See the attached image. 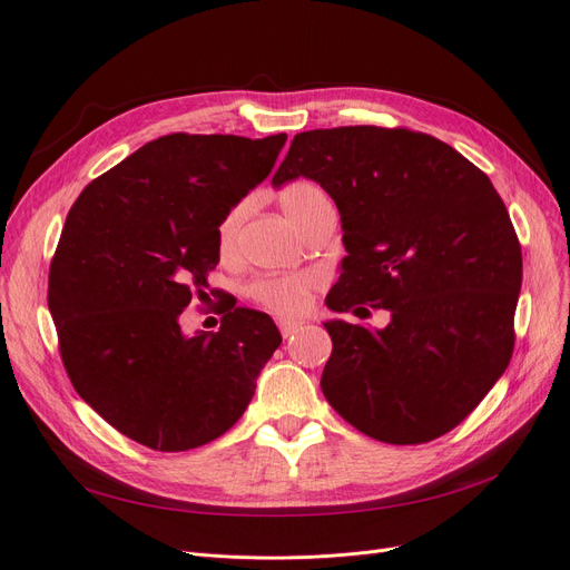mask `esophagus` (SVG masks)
Segmentation results:
<instances>
[{
	"mask_svg": "<svg viewBox=\"0 0 570 570\" xmlns=\"http://www.w3.org/2000/svg\"><path fill=\"white\" fill-rule=\"evenodd\" d=\"M278 327H281L283 337H289V335H295V333L299 331L302 321H295V318H278Z\"/></svg>",
	"mask_w": 570,
	"mask_h": 570,
	"instance_id": "34e87169",
	"label": "esophagus"
}]
</instances>
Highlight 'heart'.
<instances>
[{"mask_svg": "<svg viewBox=\"0 0 570 570\" xmlns=\"http://www.w3.org/2000/svg\"><path fill=\"white\" fill-rule=\"evenodd\" d=\"M325 204H331V199H327V195L316 183L297 180L281 189V206L285 216L295 223V226H299L304 218L312 216ZM245 216H247V202H239L220 218L216 237H218V249L223 254L233 252ZM312 289H314V275L285 273V275H262V278L252 281L247 285V295L249 299L271 308L275 314H295L299 308H304V304L308 302V295H312Z\"/></svg>", "mask_w": 570, "mask_h": 570, "instance_id": "b5f03b06", "label": "heart"}]
</instances>
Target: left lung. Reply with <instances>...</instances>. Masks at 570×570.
I'll return each mask as SVG.
<instances>
[{
	"label": "left lung",
	"instance_id": "obj_1",
	"mask_svg": "<svg viewBox=\"0 0 570 570\" xmlns=\"http://www.w3.org/2000/svg\"><path fill=\"white\" fill-rule=\"evenodd\" d=\"M318 183L342 220L331 312L387 308L368 331L325 321V400L361 433L421 444L450 433L507 371L523 258L490 178L433 135L347 126L295 135L273 187Z\"/></svg>",
	"mask_w": 570,
	"mask_h": 570
}]
</instances>
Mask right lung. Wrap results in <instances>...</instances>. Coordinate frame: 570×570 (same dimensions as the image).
<instances>
[{"mask_svg":"<svg viewBox=\"0 0 570 570\" xmlns=\"http://www.w3.org/2000/svg\"><path fill=\"white\" fill-rule=\"evenodd\" d=\"M287 135L174 132L82 189L49 268L47 304L68 377L118 433L187 452L243 416L281 333L233 306L185 335L183 308L218 264V223L264 183ZM204 295V292H202Z\"/></svg>","mask_w":570,"mask_h":570,"instance_id":"obj_1","label":"right lung"}]
</instances>
